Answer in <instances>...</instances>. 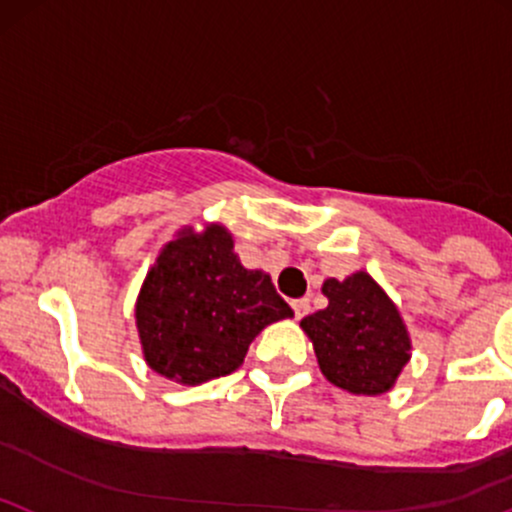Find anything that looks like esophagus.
Segmentation results:
<instances>
[{"label": "esophagus", "mask_w": 512, "mask_h": 512, "mask_svg": "<svg viewBox=\"0 0 512 512\" xmlns=\"http://www.w3.org/2000/svg\"><path fill=\"white\" fill-rule=\"evenodd\" d=\"M292 309H294V316H297V319H304L306 314H309V299H294L292 301Z\"/></svg>", "instance_id": "1"}]
</instances>
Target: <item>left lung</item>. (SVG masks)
Returning <instances> with one entry per match:
<instances>
[{
  "mask_svg": "<svg viewBox=\"0 0 512 512\" xmlns=\"http://www.w3.org/2000/svg\"><path fill=\"white\" fill-rule=\"evenodd\" d=\"M326 309L304 316L301 328L314 343L316 360L331 385L351 395H383L410 363L412 338L397 304L370 277L326 279Z\"/></svg>",
  "mask_w": 512,
  "mask_h": 512,
  "instance_id": "left-lung-1",
  "label": "left lung"
}]
</instances>
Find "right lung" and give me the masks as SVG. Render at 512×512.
Returning a JSON list of instances; mask_svg holds the SVG:
<instances>
[{
    "label": "right lung",
    "instance_id": "right-lung-1",
    "mask_svg": "<svg viewBox=\"0 0 512 512\" xmlns=\"http://www.w3.org/2000/svg\"><path fill=\"white\" fill-rule=\"evenodd\" d=\"M220 223L186 225L159 250L134 304L144 360L161 378L201 385L238 370L257 333L294 311L270 274L245 270Z\"/></svg>",
    "mask_w": 512,
    "mask_h": 512
}]
</instances>
